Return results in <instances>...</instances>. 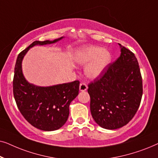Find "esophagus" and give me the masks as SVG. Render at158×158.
Returning a JSON list of instances; mask_svg holds the SVG:
<instances>
[{"label":"esophagus","mask_w":158,"mask_h":158,"mask_svg":"<svg viewBox=\"0 0 158 158\" xmlns=\"http://www.w3.org/2000/svg\"><path fill=\"white\" fill-rule=\"evenodd\" d=\"M80 88V90H81V91H85V90L88 89V86L85 83H81V84H80V88Z\"/></svg>","instance_id":"obj_1"}]
</instances>
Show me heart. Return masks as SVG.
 I'll return each mask as SVG.
<instances>
[{
    "label": "heart",
    "instance_id": "heart-1",
    "mask_svg": "<svg viewBox=\"0 0 158 158\" xmlns=\"http://www.w3.org/2000/svg\"><path fill=\"white\" fill-rule=\"evenodd\" d=\"M111 55L106 49L97 46H85L77 49L74 55L76 63L85 67V73L89 78L100 77L109 65Z\"/></svg>",
    "mask_w": 158,
    "mask_h": 158
}]
</instances>
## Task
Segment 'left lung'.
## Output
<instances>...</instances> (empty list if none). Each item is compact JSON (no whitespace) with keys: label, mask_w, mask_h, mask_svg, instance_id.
<instances>
[{"label":"left lung","mask_w":158,"mask_h":158,"mask_svg":"<svg viewBox=\"0 0 158 158\" xmlns=\"http://www.w3.org/2000/svg\"><path fill=\"white\" fill-rule=\"evenodd\" d=\"M119 44L120 57L100 77L88 84L90 112L102 128L116 129L128 124L142 96V79L135 54Z\"/></svg>","instance_id":"8db88e82"}]
</instances>
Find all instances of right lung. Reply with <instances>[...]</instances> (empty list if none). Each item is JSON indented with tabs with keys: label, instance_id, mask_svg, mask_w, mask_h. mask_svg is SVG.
Wrapping results in <instances>:
<instances>
[{
	"label": "right lung",
	"instance_id": "add662e5",
	"mask_svg": "<svg viewBox=\"0 0 158 158\" xmlns=\"http://www.w3.org/2000/svg\"><path fill=\"white\" fill-rule=\"evenodd\" d=\"M35 41L17 57L13 81V91L18 109L32 126L43 131L60 129L68 120L69 106L79 91V81L41 87L29 83L22 73L21 62L28 50L35 45L53 44L62 40Z\"/></svg>",
	"mask_w": 158,
	"mask_h": 158
}]
</instances>
